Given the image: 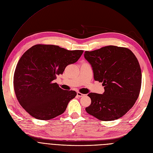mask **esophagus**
Instances as JSON below:
<instances>
[{
  "mask_svg": "<svg viewBox=\"0 0 153 153\" xmlns=\"http://www.w3.org/2000/svg\"><path fill=\"white\" fill-rule=\"evenodd\" d=\"M77 96H78V97H83V96H85V94H82V93H79V92H77Z\"/></svg>",
  "mask_w": 153,
  "mask_h": 153,
  "instance_id": "1",
  "label": "esophagus"
}]
</instances>
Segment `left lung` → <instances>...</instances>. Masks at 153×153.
Returning a JSON list of instances; mask_svg holds the SVG:
<instances>
[{"label":"left lung","mask_w":153,"mask_h":153,"mask_svg":"<svg viewBox=\"0 0 153 153\" xmlns=\"http://www.w3.org/2000/svg\"><path fill=\"white\" fill-rule=\"evenodd\" d=\"M85 59L91 65L94 79L104 86L102 94L90 93L91 104L86 111L103 121L118 119L133 106L141 85L139 62L128 49L108 46L85 51Z\"/></svg>","instance_id":"1"}]
</instances>
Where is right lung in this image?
Here are the masks:
<instances>
[{
    "label": "right lung",
    "mask_w": 153,
    "mask_h": 153,
    "mask_svg": "<svg viewBox=\"0 0 153 153\" xmlns=\"http://www.w3.org/2000/svg\"><path fill=\"white\" fill-rule=\"evenodd\" d=\"M83 52L42 44L27 50L18 62L13 77L15 93L23 108L39 120H50L64 113L76 93L64 90L53 81Z\"/></svg>",
    "instance_id": "1"
}]
</instances>
